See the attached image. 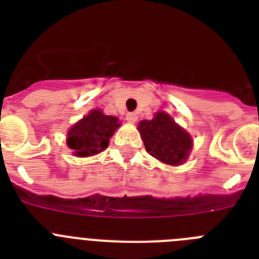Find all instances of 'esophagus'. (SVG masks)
Here are the masks:
<instances>
[{
	"label": "esophagus",
	"instance_id": "obj_1",
	"mask_svg": "<svg viewBox=\"0 0 259 259\" xmlns=\"http://www.w3.org/2000/svg\"><path fill=\"white\" fill-rule=\"evenodd\" d=\"M125 118H127V120L130 123H136L137 122V115L135 113H128Z\"/></svg>",
	"mask_w": 259,
	"mask_h": 259
}]
</instances>
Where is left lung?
I'll list each match as a JSON object with an SVG mask.
<instances>
[{"mask_svg": "<svg viewBox=\"0 0 259 259\" xmlns=\"http://www.w3.org/2000/svg\"><path fill=\"white\" fill-rule=\"evenodd\" d=\"M137 130L146 152L166 164H183L193 148L191 135L164 111L155 113L152 120H141Z\"/></svg>", "mask_w": 259, "mask_h": 259, "instance_id": "left-lung-1", "label": "left lung"}]
</instances>
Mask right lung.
<instances>
[{
	"label": "right lung",
	"mask_w": 259,
	"mask_h": 259,
	"mask_svg": "<svg viewBox=\"0 0 259 259\" xmlns=\"http://www.w3.org/2000/svg\"><path fill=\"white\" fill-rule=\"evenodd\" d=\"M120 125L116 116L105 115L101 110H91L67 132V146L76 157H89L104 152L110 137Z\"/></svg>",
	"instance_id": "add662e5"
}]
</instances>
